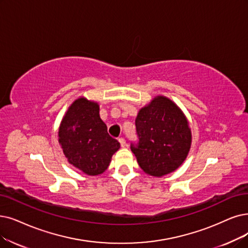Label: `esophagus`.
Instances as JSON below:
<instances>
[{"label":"esophagus","instance_id":"obj_1","mask_svg":"<svg viewBox=\"0 0 248 248\" xmlns=\"http://www.w3.org/2000/svg\"><path fill=\"white\" fill-rule=\"evenodd\" d=\"M119 142H120V144H121V147H125V146H126V140H124L123 137L119 138Z\"/></svg>","mask_w":248,"mask_h":248}]
</instances>
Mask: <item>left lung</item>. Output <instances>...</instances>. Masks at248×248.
I'll use <instances>...</instances> for the list:
<instances>
[{"instance_id":"left-lung-1","label":"left lung","mask_w":248,"mask_h":248,"mask_svg":"<svg viewBox=\"0 0 248 248\" xmlns=\"http://www.w3.org/2000/svg\"><path fill=\"white\" fill-rule=\"evenodd\" d=\"M135 126L138 142L130 147L146 174L162 177L182 165L190 150L191 131L185 115L170 98L155 96L138 112Z\"/></svg>"}]
</instances>
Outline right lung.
Here are the masks:
<instances>
[{"mask_svg":"<svg viewBox=\"0 0 248 248\" xmlns=\"http://www.w3.org/2000/svg\"><path fill=\"white\" fill-rule=\"evenodd\" d=\"M59 143L68 162L90 176L104 173L120 148L108 133L100 106L85 97L77 98L69 107L59 128Z\"/></svg>","mask_w":248,"mask_h":248,"instance_id":"1","label":"right lung"}]
</instances>
